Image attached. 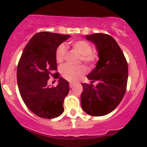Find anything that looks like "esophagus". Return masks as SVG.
Masks as SVG:
<instances>
[{
    "label": "esophagus",
    "mask_w": 147,
    "mask_h": 147,
    "mask_svg": "<svg viewBox=\"0 0 147 147\" xmlns=\"http://www.w3.org/2000/svg\"><path fill=\"white\" fill-rule=\"evenodd\" d=\"M69 87H70V88H72V87H74V85H75V84H74V83H69Z\"/></svg>",
    "instance_id": "obj_1"
}]
</instances>
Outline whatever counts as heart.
I'll return each mask as SVG.
<instances>
[{
  "mask_svg": "<svg viewBox=\"0 0 147 147\" xmlns=\"http://www.w3.org/2000/svg\"><path fill=\"white\" fill-rule=\"evenodd\" d=\"M73 50L79 54L78 63H84L89 67H93L98 61V54L96 51L92 50V45L84 40L75 41L72 43ZM66 47L64 45H60L57 47L55 52V60L58 63H62L66 57ZM85 72V69L82 65L71 67L69 65H63L60 67V74L62 77L69 82H75L79 79Z\"/></svg>",
  "mask_w": 147,
  "mask_h": 147,
  "instance_id": "b5f03b06",
  "label": "heart"
}]
</instances>
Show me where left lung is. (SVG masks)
Returning a JSON list of instances; mask_svg holds the SVG:
<instances>
[{
	"label": "left lung",
	"mask_w": 147,
	"mask_h": 147,
	"mask_svg": "<svg viewBox=\"0 0 147 147\" xmlns=\"http://www.w3.org/2000/svg\"><path fill=\"white\" fill-rule=\"evenodd\" d=\"M86 38L96 45L99 60L96 67L87 78L91 83H82L81 105L91 116H104L119 105L127 90L128 65L117 42L104 33L87 35ZM94 82H98L96 86Z\"/></svg>",
	"instance_id": "8db88e82"
}]
</instances>
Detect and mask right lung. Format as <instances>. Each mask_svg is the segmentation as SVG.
I'll return each instance as SVG.
<instances>
[{"label":"right lung","mask_w":147,"mask_h":147,"mask_svg":"<svg viewBox=\"0 0 147 147\" xmlns=\"http://www.w3.org/2000/svg\"><path fill=\"white\" fill-rule=\"evenodd\" d=\"M69 35L49 32H38L23 50L17 67L19 92L27 107L37 116L52 119L64 112L63 102L69 90V83L59 78L55 52L69 38ZM50 76L58 78L56 87L47 86Z\"/></svg>","instance_id":"obj_1"}]
</instances>
